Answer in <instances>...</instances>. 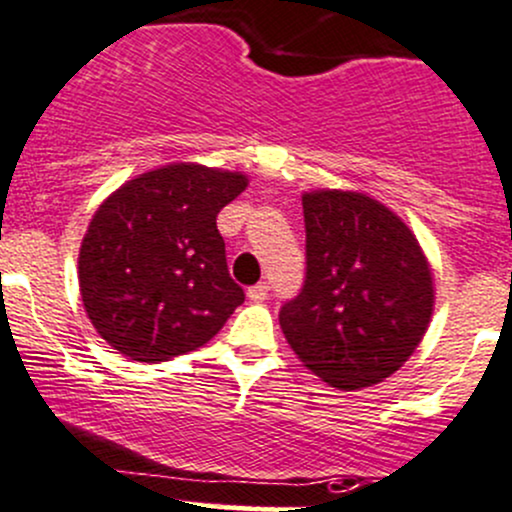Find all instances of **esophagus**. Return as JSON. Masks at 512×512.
I'll list each match as a JSON object with an SVG mask.
<instances>
[{"mask_svg": "<svg viewBox=\"0 0 512 512\" xmlns=\"http://www.w3.org/2000/svg\"><path fill=\"white\" fill-rule=\"evenodd\" d=\"M249 298L254 303H263L268 298V283H256V286L249 288Z\"/></svg>", "mask_w": 512, "mask_h": 512, "instance_id": "obj_1", "label": "esophagus"}]
</instances>
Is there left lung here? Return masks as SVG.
<instances>
[{
  "label": "left lung",
  "instance_id": "obj_1",
  "mask_svg": "<svg viewBox=\"0 0 512 512\" xmlns=\"http://www.w3.org/2000/svg\"><path fill=\"white\" fill-rule=\"evenodd\" d=\"M305 281L278 320L308 370L337 389L394 374L434 313V278L407 224L360 192L303 194Z\"/></svg>",
  "mask_w": 512,
  "mask_h": 512
}]
</instances>
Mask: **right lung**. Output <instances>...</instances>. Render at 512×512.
Segmentation results:
<instances>
[{
	"mask_svg": "<svg viewBox=\"0 0 512 512\" xmlns=\"http://www.w3.org/2000/svg\"><path fill=\"white\" fill-rule=\"evenodd\" d=\"M241 172L175 162L130 179L93 214L78 254L93 328L120 355L165 362L192 352L244 303L217 214L246 189Z\"/></svg>",
	"mask_w": 512,
	"mask_h": 512,
	"instance_id": "right-lung-1",
	"label": "right lung"
}]
</instances>
